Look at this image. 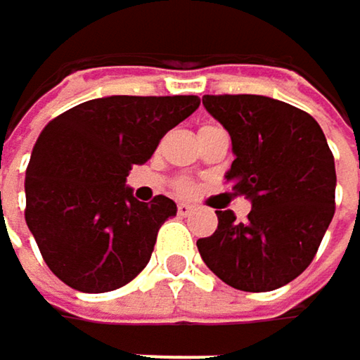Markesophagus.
Returning <instances> with one entry per match:
<instances>
[{
    "label": "esophagus",
    "instance_id": "34e87169",
    "mask_svg": "<svg viewBox=\"0 0 360 360\" xmlns=\"http://www.w3.org/2000/svg\"><path fill=\"white\" fill-rule=\"evenodd\" d=\"M191 210H193V206H191V204H185V202H179V204H177V212H179L181 217H187Z\"/></svg>",
    "mask_w": 360,
    "mask_h": 360
}]
</instances>
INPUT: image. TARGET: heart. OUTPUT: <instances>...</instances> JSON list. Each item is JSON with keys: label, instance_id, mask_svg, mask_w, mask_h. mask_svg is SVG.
Here are the masks:
<instances>
[{"label": "heart", "instance_id": "heart-1", "mask_svg": "<svg viewBox=\"0 0 360 360\" xmlns=\"http://www.w3.org/2000/svg\"><path fill=\"white\" fill-rule=\"evenodd\" d=\"M177 191H179V193H189V191H193V183L189 179H179L177 181Z\"/></svg>", "mask_w": 360, "mask_h": 360}]
</instances>
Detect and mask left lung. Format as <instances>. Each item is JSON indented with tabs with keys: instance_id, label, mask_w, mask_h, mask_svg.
I'll list each match as a JSON object with an SVG mask.
<instances>
[{
	"instance_id": "8db88e82",
	"label": "left lung",
	"mask_w": 360,
	"mask_h": 360,
	"mask_svg": "<svg viewBox=\"0 0 360 360\" xmlns=\"http://www.w3.org/2000/svg\"><path fill=\"white\" fill-rule=\"evenodd\" d=\"M229 131L236 160L225 175L250 198L248 221L217 210L219 227L198 240L206 266L242 292H271L315 258L335 212V167L319 122L304 110L264 96H204Z\"/></svg>"
}]
</instances>
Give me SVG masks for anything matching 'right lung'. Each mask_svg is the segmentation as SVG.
I'll list each match as a JSON object with an SVG mask.
<instances>
[{"instance_id":"obj_1","label":"right lung","mask_w":360,"mask_h":360,"mask_svg":"<svg viewBox=\"0 0 360 360\" xmlns=\"http://www.w3.org/2000/svg\"><path fill=\"white\" fill-rule=\"evenodd\" d=\"M198 106V96H110L45 124L27 167L25 219L58 279L102 294L143 271L177 204L139 202L124 181Z\"/></svg>"}]
</instances>
